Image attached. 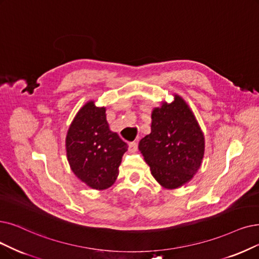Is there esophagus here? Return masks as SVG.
<instances>
[{"label":"esophagus","mask_w":259,"mask_h":259,"mask_svg":"<svg viewBox=\"0 0 259 259\" xmlns=\"http://www.w3.org/2000/svg\"><path fill=\"white\" fill-rule=\"evenodd\" d=\"M137 149H138L137 142H131V143L128 144V151H130L131 153H135V152L137 151Z\"/></svg>","instance_id":"esophagus-1"}]
</instances>
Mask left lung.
I'll return each instance as SVG.
<instances>
[{
  "label": "left lung",
  "mask_w": 259,
  "mask_h": 259,
  "mask_svg": "<svg viewBox=\"0 0 259 259\" xmlns=\"http://www.w3.org/2000/svg\"><path fill=\"white\" fill-rule=\"evenodd\" d=\"M151 133L139 142V151L153 178L165 189L189 183L202 165L205 137L193 111L179 95L152 110Z\"/></svg>",
  "instance_id": "obj_1"
}]
</instances>
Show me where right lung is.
<instances>
[{
	"instance_id": "add662e5",
	"label": "right lung",
	"mask_w": 259,
	"mask_h": 259,
	"mask_svg": "<svg viewBox=\"0 0 259 259\" xmlns=\"http://www.w3.org/2000/svg\"><path fill=\"white\" fill-rule=\"evenodd\" d=\"M127 144L110 131L106 107L94 100L80 107L66 136V152L75 177L96 190L109 188L119 175V165Z\"/></svg>"
}]
</instances>
